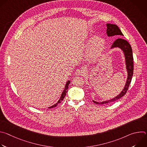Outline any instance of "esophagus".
<instances>
[{
	"label": "esophagus",
	"mask_w": 147,
	"mask_h": 147,
	"mask_svg": "<svg viewBox=\"0 0 147 147\" xmlns=\"http://www.w3.org/2000/svg\"><path fill=\"white\" fill-rule=\"evenodd\" d=\"M75 73L76 76H82V74H84V69L82 68L78 69L76 70Z\"/></svg>",
	"instance_id": "esophagus-1"
}]
</instances>
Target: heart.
Returning <instances> with one entry per match:
<instances>
[{"label":"heart","mask_w":147,"mask_h":147,"mask_svg":"<svg viewBox=\"0 0 147 147\" xmlns=\"http://www.w3.org/2000/svg\"><path fill=\"white\" fill-rule=\"evenodd\" d=\"M89 43L88 48V55L92 58L96 57L103 51L105 43L102 38L99 36H94L91 39L88 40Z\"/></svg>","instance_id":"heart-1"}]
</instances>
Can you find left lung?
<instances>
[{
    "mask_svg": "<svg viewBox=\"0 0 147 147\" xmlns=\"http://www.w3.org/2000/svg\"><path fill=\"white\" fill-rule=\"evenodd\" d=\"M107 33L108 36H111L113 35H121V36L123 35L121 31L118 27V26H116V24H107ZM115 47H119L120 49H121L124 52V53L125 55V64H126V69L128 72V77H127L126 83H125V87L123 90L122 91V92L116 98L111 100L104 101L102 102H97L93 100V102H94L95 103L100 104V105L106 104V103H109L115 102L119 99L126 94L128 90V88L129 87V86L130 84V82L131 81V79L133 74V70H134V64H133V51H132L131 45L129 44V43L126 40L121 39V38H118L114 42L111 47V48H115Z\"/></svg>",
    "mask_w": 147,
    "mask_h": 147,
    "instance_id": "1",
    "label": "left lung"
}]
</instances>
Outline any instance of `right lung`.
<instances>
[{
    "mask_svg": "<svg viewBox=\"0 0 147 147\" xmlns=\"http://www.w3.org/2000/svg\"><path fill=\"white\" fill-rule=\"evenodd\" d=\"M70 82V81H68L67 82L66 84V86H65V90H64L63 92V93H62V94H61V96H60V99L58 100V102H57L56 104L53 105V106L49 107V108H55V107H56L57 105V104H58V103H60L64 99V98H65V96H66V93H67V92L68 86H69V85Z\"/></svg>",
    "mask_w": 147,
    "mask_h": 147,
    "instance_id": "add662e5",
    "label": "right lung"
}]
</instances>
